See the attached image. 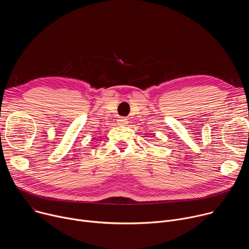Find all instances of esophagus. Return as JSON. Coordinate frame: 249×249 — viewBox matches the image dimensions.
I'll list each match as a JSON object with an SVG mask.
<instances>
[{
  "label": "esophagus",
  "instance_id": "obj_1",
  "mask_svg": "<svg viewBox=\"0 0 249 249\" xmlns=\"http://www.w3.org/2000/svg\"><path fill=\"white\" fill-rule=\"evenodd\" d=\"M117 122H118L119 126H126L128 124V120L126 118H119L117 120Z\"/></svg>",
  "mask_w": 249,
  "mask_h": 249
}]
</instances>
